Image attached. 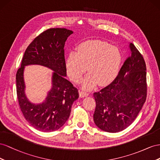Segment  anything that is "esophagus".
Masks as SVG:
<instances>
[{
  "label": "esophagus",
  "instance_id": "obj_1",
  "mask_svg": "<svg viewBox=\"0 0 160 160\" xmlns=\"http://www.w3.org/2000/svg\"><path fill=\"white\" fill-rule=\"evenodd\" d=\"M88 92H86L85 90H81L80 91V96L81 97H87L88 96Z\"/></svg>",
  "mask_w": 160,
  "mask_h": 160
}]
</instances>
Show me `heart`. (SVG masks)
<instances>
[{
    "mask_svg": "<svg viewBox=\"0 0 160 160\" xmlns=\"http://www.w3.org/2000/svg\"><path fill=\"white\" fill-rule=\"evenodd\" d=\"M121 62V54L117 47L102 41H88L81 43L78 52H71L66 59L68 75L79 82L87 67L88 74L82 81L83 87L89 88L98 83L105 85L117 76Z\"/></svg>",
    "mask_w": 160,
    "mask_h": 160,
    "instance_id": "obj_1",
    "label": "heart"
}]
</instances>
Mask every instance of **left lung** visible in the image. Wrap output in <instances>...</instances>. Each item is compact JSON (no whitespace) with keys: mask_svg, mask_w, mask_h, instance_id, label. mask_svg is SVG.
Instances as JSON below:
<instances>
[{"mask_svg":"<svg viewBox=\"0 0 160 160\" xmlns=\"http://www.w3.org/2000/svg\"><path fill=\"white\" fill-rule=\"evenodd\" d=\"M130 55L112 83L94 93V121L109 133L126 129L134 121L147 97L146 65L142 55L133 43Z\"/></svg>","mask_w":160,"mask_h":160,"instance_id":"1","label":"left lung"}]
</instances>
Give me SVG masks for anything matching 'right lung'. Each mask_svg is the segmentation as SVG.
I'll use <instances>...</instances> for the list:
<instances>
[{"mask_svg": "<svg viewBox=\"0 0 160 160\" xmlns=\"http://www.w3.org/2000/svg\"><path fill=\"white\" fill-rule=\"evenodd\" d=\"M73 31L65 28H52L43 31L26 49L21 68L16 74L17 94L25 119L34 128L50 132L59 129L70 117L73 102L79 97L78 91L66 78L64 45ZM40 65L54 71L52 88L42 103H31L26 97L24 66Z\"/></svg>", "mask_w": 160, "mask_h": 160, "instance_id": "obj_1", "label": "right lung"}]
</instances>
